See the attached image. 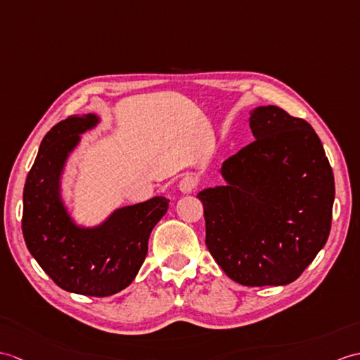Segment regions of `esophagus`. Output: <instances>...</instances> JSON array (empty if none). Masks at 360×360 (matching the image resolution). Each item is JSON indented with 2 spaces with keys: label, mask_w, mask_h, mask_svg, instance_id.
<instances>
[{
  "label": "esophagus",
  "mask_w": 360,
  "mask_h": 360,
  "mask_svg": "<svg viewBox=\"0 0 360 360\" xmlns=\"http://www.w3.org/2000/svg\"><path fill=\"white\" fill-rule=\"evenodd\" d=\"M198 187V179L193 176V174H186L179 182V190L182 193H191L195 191V188Z\"/></svg>",
  "instance_id": "obj_1"
}]
</instances>
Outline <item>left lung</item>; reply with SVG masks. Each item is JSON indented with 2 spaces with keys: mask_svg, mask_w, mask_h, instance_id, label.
I'll return each mask as SVG.
<instances>
[{
  "mask_svg": "<svg viewBox=\"0 0 360 360\" xmlns=\"http://www.w3.org/2000/svg\"><path fill=\"white\" fill-rule=\"evenodd\" d=\"M255 141L222 164L227 186L207 188L205 244L230 279L287 285L325 245L334 176L313 127L276 105L257 107Z\"/></svg>",
  "mask_w": 360,
  "mask_h": 360,
  "instance_id": "left-lung-1",
  "label": "left lung"
}]
</instances>
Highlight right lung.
<instances>
[{
	"label": "right lung",
	"instance_id": "right-lung-1",
	"mask_svg": "<svg viewBox=\"0 0 360 360\" xmlns=\"http://www.w3.org/2000/svg\"><path fill=\"white\" fill-rule=\"evenodd\" d=\"M95 122V115L69 116L47 131L24 186L21 227L29 252L58 287L105 297L135 279L170 200L156 196L124 207L95 230L75 227L58 199V179L79 133Z\"/></svg>",
	"mask_w": 360,
	"mask_h": 360
}]
</instances>
